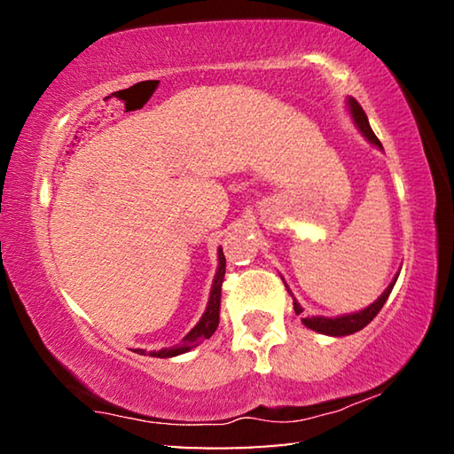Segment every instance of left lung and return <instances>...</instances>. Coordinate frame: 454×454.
Instances as JSON below:
<instances>
[{
    "label": "left lung",
    "mask_w": 454,
    "mask_h": 454,
    "mask_svg": "<svg viewBox=\"0 0 454 454\" xmlns=\"http://www.w3.org/2000/svg\"><path fill=\"white\" fill-rule=\"evenodd\" d=\"M347 106H348L350 118H352V121H355V126L360 129V134H363L372 145H376V148L382 150V144L379 142V137L374 136L371 124H368L366 114H364L363 107H360V104L356 102L355 98H348L347 99ZM398 274H401V272H396V276L393 278V282L388 284L387 290H384L382 294L376 298V301L371 306H366V309L358 310V312H352V314H342V317H334V318H328V317H304L302 318V325L306 328L314 330V333H320V334H326V336H348V334L358 333V330H363L368 325V322H371L376 317V314L380 312L384 302H387L388 294H390V292H393V286L396 284ZM290 296H292V292H290ZM292 301H294V312L296 314H302V306L298 304V301H296L294 296H292Z\"/></svg>",
    "instance_id": "1"
}]
</instances>
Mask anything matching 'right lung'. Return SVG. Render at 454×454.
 I'll return each instance as SVG.
<instances>
[{"label":"right lung","instance_id":"right-lung-1","mask_svg":"<svg viewBox=\"0 0 454 454\" xmlns=\"http://www.w3.org/2000/svg\"><path fill=\"white\" fill-rule=\"evenodd\" d=\"M224 274H226V258H224V252H222V248H218V270H216V276H214L210 298H208V304H206L202 318H200L198 325L182 338L180 344H176V347H170V348H162V350H152L150 356L172 358V356L184 355V352L196 348L200 342L206 340V338H210L214 333H216L218 322H220V296H222V280H224ZM140 352H144V350H140Z\"/></svg>","mask_w":454,"mask_h":454}]
</instances>
